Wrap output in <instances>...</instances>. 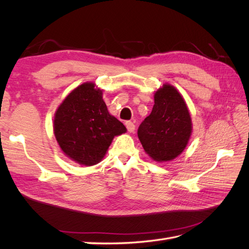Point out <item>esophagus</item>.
<instances>
[{
	"label": "esophagus",
	"mask_w": 249,
	"mask_h": 249,
	"mask_svg": "<svg viewBox=\"0 0 249 249\" xmlns=\"http://www.w3.org/2000/svg\"><path fill=\"white\" fill-rule=\"evenodd\" d=\"M125 126H126L127 131H129L130 133H133L135 131V124H134L133 122H126Z\"/></svg>",
	"instance_id": "34e87169"
}]
</instances>
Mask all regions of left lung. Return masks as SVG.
I'll use <instances>...</instances> for the list:
<instances>
[{
    "label": "left lung",
    "instance_id": "obj_1",
    "mask_svg": "<svg viewBox=\"0 0 249 249\" xmlns=\"http://www.w3.org/2000/svg\"><path fill=\"white\" fill-rule=\"evenodd\" d=\"M150 114L138 129L145 153L156 162L176 159L184 152L192 134L190 112L183 95L168 83L155 92Z\"/></svg>",
    "mask_w": 249,
    "mask_h": 249
}]
</instances>
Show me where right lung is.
<instances>
[{"label":"right lung","instance_id":"right-lung-1","mask_svg":"<svg viewBox=\"0 0 249 249\" xmlns=\"http://www.w3.org/2000/svg\"><path fill=\"white\" fill-rule=\"evenodd\" d=\"M53 126L63 154L84 166L100 163L113 138L126 132L109 113L103 90L93 82L83 83L67 94L55 112Z\"/></svg>","mask_w":249,"mask_h":249}]
</instances>
